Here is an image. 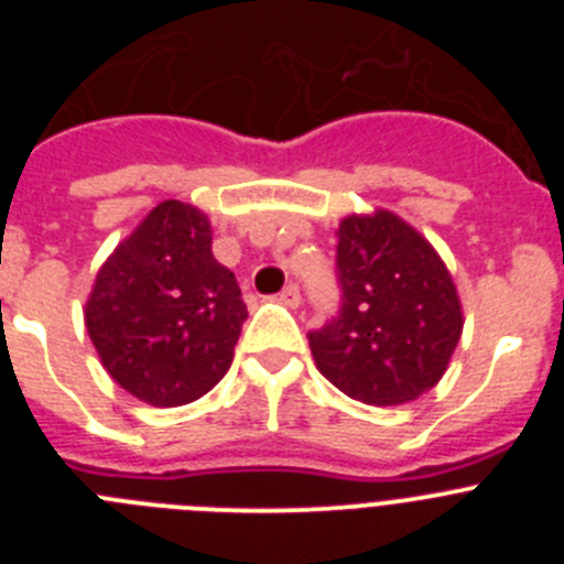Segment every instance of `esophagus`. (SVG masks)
Instances as JSON below:
<instances>
[{
	"instance_id": "34e87169",
	"label": "esophagus",
	"mask_w": 564,
	"mask_h": 564,
	"mask_svg": "<svg viewBox=\"0 0 564 564\" xmlns=\"http://www.w3.org/2000/svg\"><path fill=\"white\" fill-rule=\"evenodd\" d=\"M276 302H279V305H285V307H299V302H302V293H299L296 285H288L285 291L279 293Z\"/></svg>"
}]
</instances>
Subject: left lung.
<instances>
[{"instance_id":"left-lung-1","label":"left lung","mask_w":564,"mask_h":564,"mask_svg":"<svg viewBox=\"0 0 564 564\" xmlns=\"http://www.w3.org/2000/svg\"><path fill=\"white\" fill-rule=\"evenodd\" d=\"M341 307L307 333L318 372L372 406L415 401L443 378L463 333L452 273L398 214H350L338 223Z\"/></svg>"}]
</instances>
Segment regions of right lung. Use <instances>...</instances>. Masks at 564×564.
<instances>
[{
    "instance_id": "right-lung-1",
    "label": "right lung",
    "mask_w": 564,
    "mask_h": 564,
    "mask_svg": "<svg viewBox=\"0 0 564 564\" xmlns=\"http://www.w3.org/2000/svg\"><path fill=\"white\" fill-rule=\"evenodd\" d=\"M246 318L237 279L212 253V223L181 200L154 206L109 253L84 307L104 370L152 406L206 395Z\"/></svg>"
}]
</instances>
